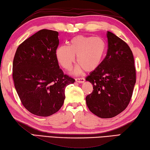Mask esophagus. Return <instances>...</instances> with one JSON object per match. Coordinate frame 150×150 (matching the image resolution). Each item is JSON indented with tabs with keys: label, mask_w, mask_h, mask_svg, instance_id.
I'll return each instance as SVG.
<instances>
[{
	"label": "esophagus",
	"mask_w": 150,
	"mask_h": 150,
	"mask_svg": "<svg viewBox=\"0 0 150 150\" xmlns=\"http://www.w3.org/2000/svg\"><path fill=\"white\" fill-rule=\"evenodd\" d=\"M84 81H85L84 78H76V82H78V83H83V82H84Z\"/></svg>",
	"instance_id": "34e87169"
}]
</instances>
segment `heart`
Returning <instances> with one entry per match:
<instances>
[{"instance_id": "1", "label": "heart", "mask_w": 150, "mask_h": 150, "mask_svg": "<svg viewBox=\"0 0 150 150\" xmlns=\"http://www.w3.org/2000/svg\"><path fill=\"white\" fill-rule=\"evenodd\" d=\"M106 45L99 37L78 35L71 40L69 45L57 48L56 56L57 62L65 70H70L76 56L78 63L75 68L76 74L85 70L92 72L97 68L104 57Z\"/></svg>"}]
</instances>
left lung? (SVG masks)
<instances>
[{
    "label": "left lung",
    "mask_w": 150,
    "mask_h": 150,
    "mask_svg": "<svg viewBox=\"0 0 150 150\" xmlns=\"http://www.w3.org/2000/svg\"><path fill=\"white\" fill-rule=\"evenodd\" d=\"M107 36V56L86 78L94 89L86 97L87 107L93 114L104 119L117 116L126 109L136 82L130 47L111 32L108 31Z\"/></svg>",
    "instance_id": "8db88e82"
}]
</instances>
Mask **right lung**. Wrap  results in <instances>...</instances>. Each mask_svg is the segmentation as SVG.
I'll return each mask as SVG.
<instances>
[{
  "label": "right lung",
  "mask_w": 150,
  "mask_h": 150,
  "mask_svg": "<svg viewBox=\"0 0 150 150\" xmlns=\"http://www.w3.org/2000/svg\"><path fill=\"white\" fill-rule=\"evenodd\" d=\"M58 32L42 29L25 40L16 51L13 64L15 89L25 109L48 117L58 111L65 89L75 82L59 68L56 51Z\"/></svg>",
  "instance_id": "add662e5"
}]
</instances>
